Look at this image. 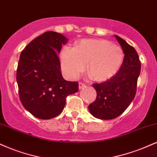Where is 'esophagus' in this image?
Instances as JSON below:
<instances>
[{
  "label": "esophagus",
  "mask_w": 157,
  "mask_h": 157,
  "mask_svg": "<svg viewBox=\"0 0 157 157\" xmlns=\"http://www.w3.org/2000/svg\"><path fill=\"white\" fill-rule=\"evenodd\" d=\"M84 87H86V85L84 83H82V82H80V83H79V86H78L79 89H82V88H83Z\"/></svg>",
  "instance_id": "1"
}]
</instances>
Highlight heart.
<instances>
[{
	"label": "heart",
	"instance_id": "heart-1",
	"mask_svg": "<svg viewBox=\"0 0 157 157\" xmlns=\"http://www.w3.org/2000/svg\"><path fill=\"white\" fill-rule=\"evenodd\" d=\"M124 52L105 39H83L75 48L65 47L61 52V67L69 78L75 79L86 69L93 80H107L119 71Z\"/></svg>",
	"mask_w": 157,
	"mask_h": 157
}]
</instances>
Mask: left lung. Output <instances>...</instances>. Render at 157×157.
<instances>
[{
	"instance_id": "1",
	"label": "left lung",
	"mask_w": 157,
	"mask_h": 157,
	"mask_svg": "<svg viewBox=\"0 0 157 157\" xmlns=\"http://www.w3.org/2000/svg\"><path fill=\"white\" fill-rule=\"evenodd\" d=\"M124 52L119 71L106 82L94 84L97 99L88 106L90 114L101 120H110L121 115L133 101L137 90L141 63L138 54L125 40L115 36Z\"/></svg>"
}]
</instances>
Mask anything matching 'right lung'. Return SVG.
Returning <instances> with one entry per match:
<instances>
[{"mask_svg": "<svg viewBox=\"0 0 157 157\" xmlns=\"http://www.w3.org/2000/svg\"><path fill=\"white\" fill-rule=\"evenodd\" d=\"M68 39L54 31L36 38L20 54L17 82L20 101L33 116L50 119L63 111L66 98L78 91L77 82L63 79L58 54Z\"/></svg>", "mask_w": 157, "mask_h": 157, "instance_id": "add662e5", "label": "right lung"}]
</instances>
